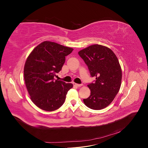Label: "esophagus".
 <instances>
[{
    "mask_svg": "<svg viewBox=\"0 0 148 148\" xmlns=\"http://www.w3.org/2000/svg\"><path fill=\"white\" fill-rule=\"evenodd\" d=\"M73 84L74 85V86H77V87H81V86H83L82 84H77V83H73Z\"/></svg>",
    "mask_w": 148,
    "mask_h": 148,
    "instance_id": "1",
    "label": "esophagus"
}]
</instances>
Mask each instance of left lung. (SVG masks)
<instances>
[{"label": "left lung", "mask_w": 148, "mask_h": 148, "mask_svg": "<svg viewBox=\"0 0 148 148\" xmlns=\"http://www.w3.org/2000/svg\"><path fill=\"white\" fill-rule=\"evenodd\" d=\"M88 67L94 83L88 84L91 95L84 104L93 110L108 106L117 95L122 82V69L114 52L106 46L95 44L78 52Z\"/></svg>", "instance_id": "8db88e82"}]
</instances>
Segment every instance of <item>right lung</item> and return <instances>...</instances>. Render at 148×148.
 I'll use <instances>...</instances> for the list:
<instances>
[{
	"label": "right lung",
	"mask_w": 148,
	"mask_h": 148,
	"mask_svg": "<svg viewBox=\"0 0 148 148\" xmlns=\"http://www.w3.org/2000/svg\"><path fill=\"white\" fill-rule=\"evenodd\" d=\"M72 48L44 41L31 52L25 62L24 79L31 99L39 108L53 111L63 105L71 83L54 80L62 70L65 57Z\"/></svg>",
	"instance_id": "right-lung-1"
}]
</instances>
